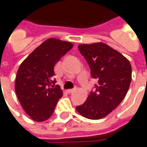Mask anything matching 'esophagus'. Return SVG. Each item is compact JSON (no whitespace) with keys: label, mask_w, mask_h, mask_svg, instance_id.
I'll return each mask as SVG.
<instances>
[{"label":"esophagus","mask_w":147,"mask_h":147,"mask_svg":"<svg viewBox=\"0 0 147 147\" xmlns=\"http://www.w3.org/2000/svg\"><path fill=\"white\" fill-rule=\"evenodd\" d=\"M76 90H77V87L72 88V89H69L67 92H68V93H72V92H74L76 91Z\"/></svg>","instance_id":"obj_1"}]
</instances>
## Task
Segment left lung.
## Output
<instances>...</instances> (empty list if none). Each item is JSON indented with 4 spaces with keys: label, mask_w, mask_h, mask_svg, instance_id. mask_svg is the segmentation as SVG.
<instances>
[{
    "label": "left lung",
    "mask_w": 147,
    "mask_h": 147,
    "mask_svg": "<svg viewBox=\"0 0 147 147\" xmlns=\"http://www.w3.org/2000/svg\"><path fill=\"white\" fill-rule=\"evenodd\" d=\"M78 48L98 84L96 91L76 106V110L89 119H102L125 98L132 79L131 65L122 54L102 42L79 45Z\"/></svg>",
    "instance_id": "obj_1"
}]
</instances>
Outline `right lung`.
<instances>
[{
    "label": "right lung",
    "instance_id": "1",
    "mask_svg": "<svg viewBox=\"0 0 147 147\" xmlns=\"http://www.w3.org/2000/svg\"><path fill=\"white\" fill-rule=\"evenodd\" d=\"M72 47L69 41L47 39L19 67L14 88L22 108L34 121L50 118L61 98L62 90L53 80L54 68Z\"/></svg>",
    "mask_w": 147,
    "mask_h": 147
}]
</instances>
